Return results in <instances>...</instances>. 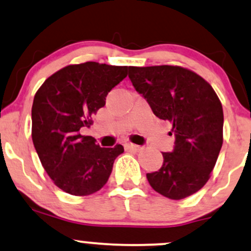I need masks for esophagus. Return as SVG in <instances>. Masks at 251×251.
<instances>
[{"instance_id": "1", "label": "esophagus", "mask_w": 251, "mask_h": 251, "mask_svg": "<svg viewBox=\"0 0 251 251\" xmlns=\"http://www.w3.org/2000/svg\"><path fill=\"white\" fill-rule=\"evenodd\" d=\"M124 146H125V149L128 150V151H140V150H142V146L135 145V144L132 143H126Z\"/></svg>"}]
</instances>
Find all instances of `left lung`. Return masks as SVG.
<instances>
[{"mask_svg":"<svg viewBox=\"0 0 251 251\" xmlns=\"http://www.w3.org/2000/svg\"><path fill=\"white\" fill-rule=\"evenodd\" d=\"M128 77L154 116L172 124L176 137L174 151L163 152L162 168L146 175L150 185L170 200L196 194L209 180L223 144L220 98L206 80L180 66H129Z\"/></svg>","mask_w":251,"mask_h":251,"instance_id":"8db88e82","label":"left lung"}]
</instances>
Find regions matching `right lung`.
<instances>
[{"label": "right lung", "instance_id": "1", "mask_svg": "<svg viewBox=\"0 0 251 251\" xmlns=\"http://www.w3.org/2000/svg\"><path fill=\"white\" fill-rule=\"evenodd\" d=\"M127 66L93 61L68 65L37 89L31 138L43 169L62 191L88 196L107 183L124 148H100L80 129L93 124V114L105 106L108 92L127 76Z\"/></svg>", "mask_w": 251, "mask_h": 251}]
</instances>
